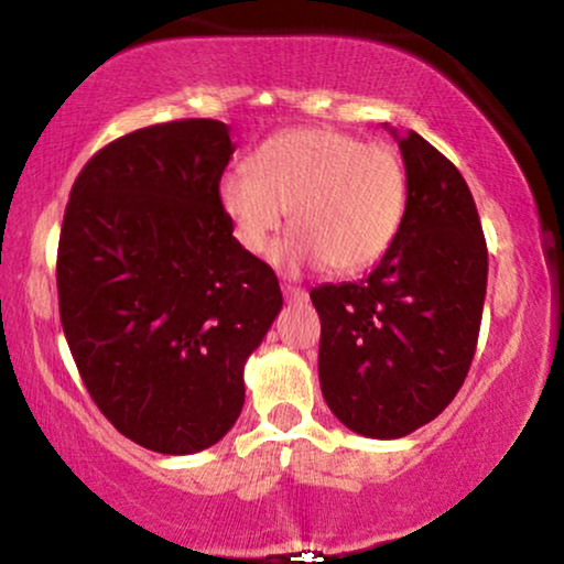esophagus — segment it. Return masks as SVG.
Wrapping results in <instances>:
<instances>
[{
	"mask_svg": "<svg viewBox=\"0 0 564 564\" xmlns=\"http://www.w3.org/2000/svg\"><path fill=\"white\" fill-rule=\"evenodd\" d=\"M282 292H284V297L290 300V303H305V300H308V292L300 288V284L284 282L282 284Z\"/></svg>",
	"mask_w": 564,
	"mask_h": 564,
	"instance_id": "34e87169",
	"label": "esophagus"
}]
</instances>
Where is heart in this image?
I'll return each instance as SVG.
<instances>
[{
    "instance_id": "b5f03b06",
    "label": "heart",
    "mask_w": 564,
    "mask_h": 564,
    "mask_svg": "<svg viewBox=\"0 0 564 564\" xmlns=\"http://www.w3.org/2000/svg\"><path fill=\"white\" fill-rule=\"evenodd\" d=\"M217 196L246 251L264 253L290 209L297 230L274 248L276 264H328L352 274L383 259L397 240L406 171L391 144L300 127L269 137L253 152L251 173L223 175Z\"/></svg>"
}]
</instances>
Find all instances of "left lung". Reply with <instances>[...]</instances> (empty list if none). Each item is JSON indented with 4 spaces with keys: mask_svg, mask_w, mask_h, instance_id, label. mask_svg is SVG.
<instances>
[{
    "mask_svg": "<svg viewBox=\"0 0 564 564\" xmlns=\"http://www.w3.org/2000/svg\"><path fill=\"white\" fill-rule=\"evenodd\" d=\"M389 131L406 167L399 236L365 280L311 290L326 404L378 441L414 433L451 404L487 292V243L464 175L416 131Z\"/></svg>",
    "mask_w": 564,
    "mask_h": 564,
    "instance_id": "1",
    "label": "left lung"
}]
</instances>
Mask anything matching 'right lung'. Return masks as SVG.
<instances>
[{
	"instance_id": "obj_1",
	"label": "right lung",
	"mask_w": 564,
	"mask_h": 564,
	"mask_svg": "<svg viewBox=\"0 0 564 564\" xmlns=\"http://www.w3.org/2000/svg\"><path fill=\"white\" fill-rule=\"evenodd\" d=\"M215 119L155 123L79 171L58 236L64 336L85 389L142 448L188 456L236 425L243 368L282 308L272 267L232 238Z\"/></svg>"
}]
</instances>
